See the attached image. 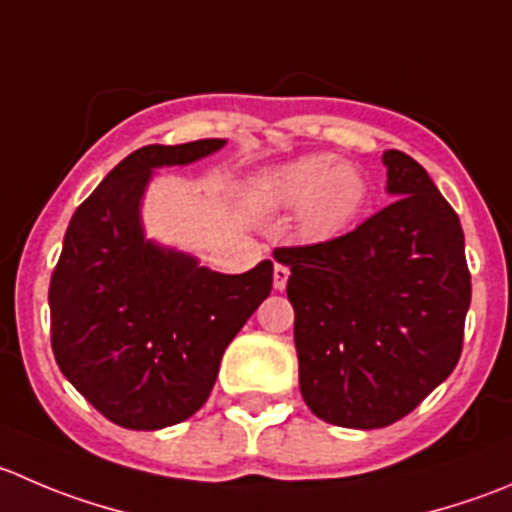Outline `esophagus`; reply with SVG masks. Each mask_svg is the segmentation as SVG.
Wrapping results in <instances>:
<instances>
[{"label":"esophagus","instance_id":"34e87169","mask_svg":"<svg viewBox=\"0 0 512 512\" xmlns=\"http://www.w3.org/2000/svg\"><path fill=\"white\" fill-rule=\"evenodd\" d=\"M287 277H290V267L275 262V267H272V282H275V290H285Z\"/></svg>","mask_w":512,"mask_h":512}]
</instances>
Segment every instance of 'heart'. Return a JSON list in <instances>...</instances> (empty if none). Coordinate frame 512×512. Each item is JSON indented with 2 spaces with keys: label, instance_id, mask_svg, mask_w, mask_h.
<instances>
[{
  "label": "heart",
  "instance_id": "b5f03b06",
  "mask_svg": "<svg viewBox=\"0 0 512 512\" xmlns=\"http://www.w3.org/2000/svg\"><path fill=\"white\" fill-rule=\"evenodd\" d=\"M257 192L272 207L302 205V227L317 237L347 230L370 197V187L357 167L335 165L327 155H307L267 172L257 180Z\"/></svg>",
  "mask_w": 512,
  "mask_h": 512
}]
</instances>
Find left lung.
<instances>
[{
  "instance_id": "8db88e82",
  "label": "left lung",
  "mask_w": 512,
  "mask_h": 512,
  "mask_svg": "<svg viewBox=\"0 0 512 512\" xmlns=\"http://www.w3.org/2000/svg\"><path fill=\"white\" fill-rule=\"evenodd\" d=\"M382 160L388 207L340 237L275 250L290 267L300 393L340 428L398 423L438 388L463 352L473 292L450 202L410 155Z\"/></svg>"
}]
</instances>
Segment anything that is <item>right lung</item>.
<instances>
[{
  "label": "right lung",
  "instance_id": "obj_1",
  "mask_svg": "<svg viewBox=\"0 0 512 512\" xmlns=\"http://www.w3.org/2000/svg\"><path fill=\"white\" fill-rule=\"evenodd\" d=\"M225 140L147 145L77 207L49 280L59 370L114 425L160 430L195 415L232 337L272 290V262L220 275L145 242L140 197L152 170L187 165Z\"/></svg>",
  "mask_w": 512,
  "mask_h": 512
}]
</instances>
